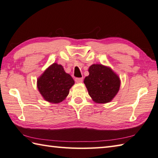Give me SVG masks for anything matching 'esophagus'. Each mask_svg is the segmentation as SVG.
Returning a JSON list of instances; mask_svg holds the SVG:
<instances>
[{
	"label": "esophagus",
	"mask_w": 158,
	"mask_h": 158,
	"mask_svg": "<svg viewBox=\"0 0 158 158\" xmlns=\"http://www.w3.org/2000/svg\"><path fill=\"white\" fill-rule=\"evenodd\" d=\"M75 81H76L77 83L82 82V81H83V78H76L75 79Z\"/></svg>",
	"instance_id": "1"
}]
</instances>
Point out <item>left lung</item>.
Segmentation results:
<instances>
[{
  "mask_svg": "<svg viewBox=\"0 0 158 158\" xmlns=\"http://www.w3.org/2000/svg\"><path fill=\"white\" fill-rule=\"evenodd\" d=\"M89 72L84 83L93 100L98 104L110 102L119 90V77L110 67L101 64L90 66Z\"/></svg>",
  "mask_w": 158,
  "mask_h": 158,
  "instance_id": "1",
  "label": "left lung"
}]
</instances>
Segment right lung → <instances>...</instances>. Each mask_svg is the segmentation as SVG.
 <instances>
[{
  "label": "right lung",
  "instance_id": "1",
  "mask_svg": "<svg viewBox=\"0 0 158 158\" xmlns=\"http://www.w3.org/2000/svg\"><path fill=\"white\" fill-rule=\"evenodd\" d=\"M73 85L74 80L72 76L57 63L51 65L37 80V88L41 95L45 100L53 104L63 102Z\"/></svg>",
  "mask_w": 158,
  "mask_h": 158
}]
</instances>
